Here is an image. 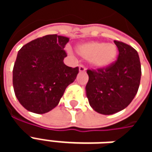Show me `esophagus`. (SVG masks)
Wrapping results in <instances>:
<instances>
[{"mask_svg": "<svg viewBox=\"0 0 152 152\" xmlns=\"http://www.w3.org/2000/svg\"><path fill=\"white\" fill-rule=\"evenodd\" d=\"M79 72H86V67L83 66V65H80Z\"/></svg>", "mask_w": 152, "mask_h": 152, "instance_id": "esophagus-1", "label": "esophagus"}]
</instances>
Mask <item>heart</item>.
<instances>
[{"mask_svg": "<svg viewBox=\"0 0 152 152\" xmlns=\"http://www.w3.org/2000/svg\"><path fill=\"white\" fill-rule=\"evenodd\" d=\"M80 56L89 60L96 68H105L114 63L117 56V48L114 44L89 41L80 44L76 48Z\"/></svg>", "mask_w": 152, "mask_h": 152, "instance_id": "obj_1", "label": "heart"}]
</instances>
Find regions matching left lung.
Listing matches in <instances>:
<instances>
[{"mask_svg":"<svg viewBox=\"0 0 152 152\" xmlns=\"http://www.w3.org/2000/svg\"><path fill=\"white\" fill-rule=\"evenodd\" d=\"M119 50L117 61L106 68L87 70L86 86L89 105L102 115H112L127 107L140 85L141 63L133 47L114 40Z\"/></svg>","mask_w":152,"mask_h":152,"instance_id":"obj_1","label":"left lung"}]
</instances>
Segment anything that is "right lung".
<instances>
[{"label":"right lung","mask_w":152,"mask_h":152,"mask_svg":"<svg viewBox=\"0 0 152 152\" xmlns=\"http://www.w3.org/2000/svg\"><path fill=\"white\" fill-rule=\"evenodd\" d=\"M69 38L46 35L19 50L13 69L16 98L25 109L44 114L58 106L64 91L76 80L79 68L63 63Z\"/></svg>","instance_id":"add662e5"}]
</instances>
